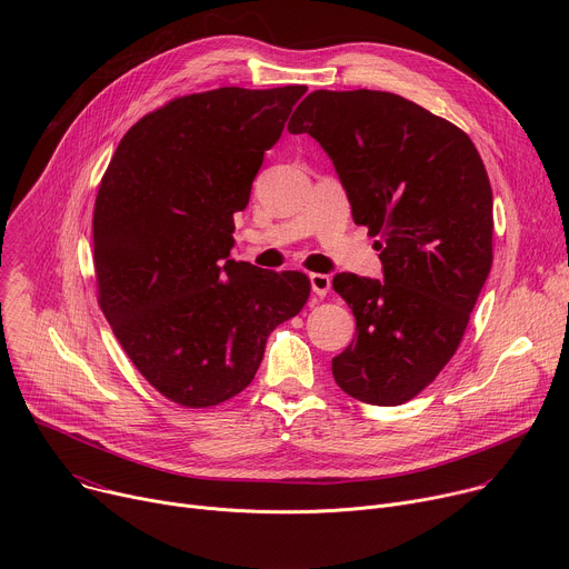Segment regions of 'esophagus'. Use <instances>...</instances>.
Returning <instances> with one entry per match:
<instances>
[{"label":"esophagus","mask_w":569,"mask_h":569,"mask_svg":"<svg viewBox=\"0 0 569 569\" xmlns=\"http://www.w3.org/2000/svg\"><path fill=\"white\" fill-rule=\"evenodd\" d=\"M310 286H312V292H315L317 297H327V292L331 290V277H329V274L312 272V274H310Z\"/></svg>","instance_id":"esophagus-1"}]
</instances>
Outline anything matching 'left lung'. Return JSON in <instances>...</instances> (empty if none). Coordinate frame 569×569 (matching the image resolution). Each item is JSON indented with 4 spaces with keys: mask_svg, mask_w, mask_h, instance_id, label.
<instances>
[{
    "mask_svg": "<svg viewBox=\"0 0 569 569\" xmlns=\"http://www.w3.org/2000/svg\"><path fill=\"white\" fill-rule=\"evenodd\" d=\"M288 130L329 152L385 281L333 277L358 338L333 378L371 405L421 393L450 362L493 263V191L470 137L391 92L308 94Z\"/></svg>",
    "mask_w": 569,
    "mask_h": 569,
    "instance_id": "1",
    "label": "left lung"
}]
</instances>
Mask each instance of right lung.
Returning a JSON list of instances; mask_svg holds the SVG:
<instances>
[{
	"label": "right lung",
	"mask_w": 569,
	"mask_h": 569,
	"mask_svg": "<svg viewBox=\"0 0 569 569\" xmlns=\"http://www.w3.org/2000/svg\"><path fill=\"white\" fill-rule=\"evenodd\" d=\"M306 86L171 99L119 141L92 218L99 306L139 373L182 408L240 393L268 336L310 295L303 272L229 259L233 213Z\"/></svg>",
	"instance_id": "obj_1"
}]
</instances>
